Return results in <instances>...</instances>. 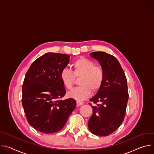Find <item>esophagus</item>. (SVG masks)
I'll return each mask as SVG.
<instances>
[{"instance_id":"esophagus-1","label":"esophagus","mask_w":154,"mask_h":154,"mask_svg":"<svg viewBox=\"0 0 154 154\" xmlns=\"http://www.w3.org/2000/svg\"><path fill=\"white\" fill-rule=\"evenodd\" d=\"M76 104H77V106H81L84 103H82V102L80 101H76Z\"/></svg>"}]
</instances>
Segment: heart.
<instances>
[{"label":"heart","mask_w":154,"mask_h":154,"mask_svg":"<svg viewBox=\"0 0 154 154\" xmlns=\"http://www.w3.org/2000/svg\"><path fill=\"white\" fill-rule=\"evenodd\" d=\"M73 71L63 68L60 73V78L63 86L70 89L74 82L75 76H81L79 84L81 86L73 89L67 93L69 98L82 101L91 95V91L96 92L101 86L104 80V72L100 66L85 57H80L72 65Z\"/></svg>","instance_id":"b5f03b06"}]
</instances>
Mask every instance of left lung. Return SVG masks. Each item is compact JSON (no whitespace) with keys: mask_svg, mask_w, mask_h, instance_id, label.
I'll return each mask as SVG.
<instances>
[{"mask_svg":"<svg viewBox=\"0 0 154 154\" xmlns=\"http://www.w3.org/2000/svg\"><path fill=\"white\" fill-rule=\"evenodd\" d=\"M90 56L101 65L104 80L97 94L90 99L99 104L91 105L93 114L88 127L92 133L105 136L114 132L124 121L128 100L127 82L122 68L115 57L101 51L92 52Z\"/></svg>","mask_w":154,"mask_h":154,"instance_id":"1","label":"left lung"}]
</instances>
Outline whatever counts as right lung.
I'll return each instance as SVG.
<instances>
[{
  "mask_svg": "<svg viewBox=\"0 0 154 154\" xmlns=\"http://www.w3.org/2000/svg\"><path fill=\"white\" fill-rule=\"evenodd\" d=\"M69 58L66 54L46 53L34 61L26 73L22 104L29 124L40 132L60 130L76 108L73 98L60 100L66 90L60 73Z\"/></svg>",
  "mask_w": 154,
  "mask_h": 154,
  "instance_id": "1",
  "label": "right lung"
}]
</instances>
